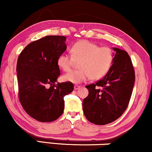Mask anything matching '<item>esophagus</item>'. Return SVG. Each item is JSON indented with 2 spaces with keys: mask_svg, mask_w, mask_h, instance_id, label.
Here are the masks:
<instances>
[{
  "mask_svg": "<svg viewBox=\"0 0 152 152\" xmlns=\"http://www.w3.org/2000/svg\"><path fill=\"white\" fill-rule=\"evenodd\" d=\"M80 87H80V86H79V85H75L74 86V89H75V90H77V89H79Z\"/></svg>",
  "mask_w": 152,
  "mask_h": 152,
  "instance_id": "34e87169",
  "label": "esophagus"
}]
</instances>
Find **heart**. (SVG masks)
Instances as JSON below:
<instances>
[{"label":"heart","mask_w":152,"mask_h":152,"mask_svg":"<svg viewBox=\"0 0 152 152\" xmlns=\"http://www.w3.org/2000/svg\"><path fill=\"white\" fill-rule=\"evenodd\" d=\"M72 56L62 53L58 65L63 71H69L75 61H80L79 70H72L63 77L64 81L80 84L91 77L99 80L109 70L113 60V51L109 48H100L88 41L77 42L71 48Z\"/></svg>","instance_id":"1"}]
</instances>
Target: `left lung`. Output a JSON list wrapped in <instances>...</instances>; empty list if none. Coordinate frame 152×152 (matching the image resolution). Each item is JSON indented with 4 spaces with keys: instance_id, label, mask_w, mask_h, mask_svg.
Returning a JSON list of instances; mask_svg holds the SVG:
<instances>
[{
    "instance_id": "1",
    "label": "left lung",
    "mask_w": 152,
    "mask_h": 152,
    "mask_svg": "<svg viewBox=\"0 0 152 152\" xmlns=\"http://www.w3.org/2000/svg\"><path fill=\"white\" fill-rule=\"evenodd\" d=\"M113 60L107 74L95 84L86 86L89 94L82 107L86 118L95 125H106L126 110L134 85V70L128 53L113 48Z\"/></svg>"
}]
</instances>
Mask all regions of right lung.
<instances>
[{
	"label": "right lung",
	"instance_id": "right-lung-1",
	"mask_svg": "<svg viewBox=\"0 0 152 152\" xmlns=\"http://www.w3.org/2000/svg\"><path fill=\"white\" fill-rule=\"evenodd\" d=\"M66 37L46 36L28 44L17 63L19 99L24 110L40 122H51L63 113L64 96L72 82L55 84L61 75L58 58L66 50Z\"/></svg>",
	"mask_w": 152,
	"mask_h": 152
}]
</instances>
